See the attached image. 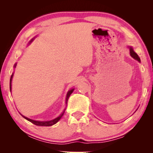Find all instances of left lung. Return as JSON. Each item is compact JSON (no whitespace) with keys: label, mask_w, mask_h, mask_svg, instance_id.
Masks as SVG:
<instances>
[{"label":"left lung","mask_w":153,"mask_h":153,"mask_svg":"<svg viewBox=\"0 0 153 153\" xmlns=\"http://www.w3.org/2000/svg\"><path fill=\"white\" fill-rule=\"evenodd\" d=\"M129 48V53H130V56L132 57L134 59L137 60L138 62H141V60H140V58L139 57V56L137 55V53H135V51H134L132 47H128Z\"/></svg>","instance_id":"obj_1"}]
</instances>
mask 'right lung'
Instances as JSON below:
<instances>
[{"label":"right lung","mask_w":153,"mask_h":153,"mask_svg":"<svg viewBox=\"0 0 153 153\" xmlns=\"http://www.w3.org/2000/svg\"><path fill=\"white\" fill-rule=\"evenodd\" d=\"M33 39H32L30 42H29L28 45H30V44L31 42H32L33 41ZM16 66V63L14 64V68H15ZM13 75H14V73H12V76H11V77H10V92H11V91H12V78H13ZM74 88L71 89V90H70V91H69L68 92V93H67L66 100H65V104H68V101L69 97H70V96L71 94L72 93V92L74 91ZM65 109L63 110V111H62V112L61 113V114H60L59 116H58L57 118H54V119H53V120H48V121H38V120H32V119H30V118H27V117L23 116V115H22V114H21V115H22V116L23 117H24V118L25 119H26L27 120L30 121V122L33 123V124L35 125H37V126H51V125H54V124H56V123H58V120H59L60 119L62 118V116H63V114H64V113H65Z\"/></svg>","instance_id":"obj_1"}]
</instances>
